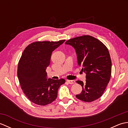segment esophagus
I'll return each instance as SVG.
<instances>
[{"instance_id": "esophagus-1", "label": "esophagus", "mask_w": 128, "mask_h": 128, "mask_svg": "<svg viewBox=\"0 0 128 128\" xmlns=\"http://www.w3.org/2000/svg\"><path fill=\"white\" fill-rule=\"evenodd\" d=\"M67 82H68L69 84H74L75 83V80H68Z\"/></svg>"}]
</instances>
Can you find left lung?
Segmentation results:
<instances>
[{"label":"left lung","instance_id":"8db88e82","mask_svg":"<svg viewBox=\"0 0 128 128\" xmlns=\"http://www.w3.org/2000/svg\"><path fill=\"white\" fill-rule=\"evenodd\" d=\"M75 49L78 64L86 74V82L78 80L82 92L76 95L82 101L90 102L102 96L110 80L112 62L106 46L91 36H82L70 39L66 42Z\"/></svg>","mask_w":128,"mask_h":128}]
</instances>
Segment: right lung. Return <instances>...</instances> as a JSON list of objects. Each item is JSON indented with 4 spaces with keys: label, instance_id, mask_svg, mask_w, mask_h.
<instances>
[{
    "label": "right lung",
    "instance_id": "1",
    "mask_svg": "<svg viewBox=\"0 0 128 128\" xmlns=\"http://www.w3.org/2000/svg\"><path fill=\"white\" fill-rule=\"evenodd\" d=\"M65 40L35 42L23 52L18 64V77L24 94L35 104L45 106L53 102L59 87L66 82L64 78H48L46 71L52 52Z\"/></svg>",
    "mask_w": 128,
    "mask_h": 128
}]
</instances>
